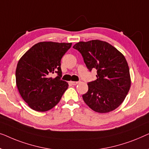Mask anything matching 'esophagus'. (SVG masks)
<instances>
[{
  "label": "esophagus",
  "instance_id": "1",
  "mask_svg": "<svg viewBox=\"0 0 149 149\" xmlns=\"http://www.w3.org/2000/svg\"><path fill=\"white\" fill-rule=\"evenodd\" d=\"M78 83H79L78 81H71V84H72V85H74V86L77 85Z\"/></svg>",
  "mask_w": 149,
  "mask_h": 149
}]
</instances>
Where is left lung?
I'll return each instance as SVG.
<instances>
[{
	"label": "left lung",
	"instance_id": "left-lung-1",
	"mask_svg": "<svg viewBox=\"0 0 149 149\" xmlns=\"http://www.w3.org/2000/svg\"><path fill=\"white\" fill-rule=\"evenodd\" d=\"M73 48L81 54L90 71L97 70L96 79L88 84V91L82 95L84 101L99 113L116 109L125 100L131 86L125 56L113 46L99 40L79 42Z\"/></svg>",
	"mask_w": 149,
	"mask_h": 149
}]
</instances>
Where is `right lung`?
I'll return each mask as SVG.
<instances>
[{
    "mask_svg": "<svg viewBox=\"0 0 149 149\" xmlns=\"http://www.w3.org/2000/svg\"><path fill=\"white\" fill-rule=\"evenodd\" d=\"M72 45L40 42L19 60L15 72L17 87L32 109L40 112L51 109L68 88V83L61 79V59ZM54 72L58 76L52 77Z\"/></svg>",
    "mask_w": 149,
    "mask_h": 149,
    "instance_id": "right-lung-1",
    "label": "right lung"
}]
</instances>
